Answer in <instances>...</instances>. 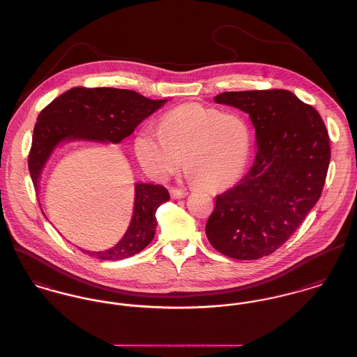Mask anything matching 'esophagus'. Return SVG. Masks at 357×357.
<instances>
[{"mask_svg":"<svg viewBox=\"0 0 357 357\" xmlns=\"http://www.w3.org/2000/svg\"><path fill=\"white\" fill-rule=\"evenodd\" d=\"M170 196H172V199H184L188 196V192L173 188V190H170Z\"/></svg>","mask_w":357,"mask_h":357,"instance_id":"34e87169","label":"esophagus"}]
</instances>
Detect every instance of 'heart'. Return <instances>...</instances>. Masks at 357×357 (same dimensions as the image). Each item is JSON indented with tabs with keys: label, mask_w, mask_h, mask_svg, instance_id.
Instances as JSON below:
<instances>
[{
	"label": "heart",
	"mask_w": 357,
	"mask_h": 357,
	"mask_svg": "<svg viewBox=\"0 0 357 357\" xmlns=\"http://www.w3.org/2000/svg\"><path fill=\"white\" fill-rule=\"evenodd\" d=\"M249 147V127L239 115L195 102L167 112L158 128L142 127L134 141L137 158L151 177L167 178L184 154L188 180L211 190L237 178Z\"/></svg>",
	"instance_id": "heart-1"
}]
</instances>
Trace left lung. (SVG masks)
<instances>
[{"label": "left lung", "mask_w": 357, "mask_h": 357, "mask_svg": "<svg viewBox=\"0 0 357 357\" xmlns=\"http://www.w3.org/2000/svg\"><path fill=\"white\" fill-rule=\"evenodd\" d=\"M248 114L257 153L248 174L216 196L206 225L210 243L236 260H259L279 249L321 197L331 143L319 114L284 89L215 96Z\"/></svg>", "instance_id": "left-lung-1"}]
</instances>
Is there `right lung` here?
Here are the masks:
<instances>
[{
  "mask_svg": "<svg viewBox=\"0 0 357 357\" xmlns=\"http://www.w3.org/2000/svg\"><path fill=\"white\" fill-rule=\"evenodd\" d=\"M167 101L116 88H73L56 97L39 114L33 128L28 169L35 190H39L42 173L59 146L68 142L120 143ZM167 200L165 187L135 183L132 216L119 242L100 252L81 250L102 261H118L139 253L153 241L155 211Z\"/></svg>",
  "mask_w": 357,
  "mask_h": 357,
  "instance_id": "1",
  "label": "right lung"
}]
</instances>
